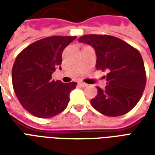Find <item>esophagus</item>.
Returning a JSON list of instances; mask_svg holds the SVG:
<instances>
[{"label":"esophagus","mask_w":155,"mask_h":155,"mask_svg":"<svg viewBox=\"0 0 155 155\" xmlns=\"http://www.w3.org/2000/svg\"><path fill=\"white\" fill-rule=\"evenodd\" d=\"M78 84H79V85H81V87H86V86L88 85L87 84H85V83H84V82H79Z\"/></svg>","instance_id":"34e87169"}]
</instances>
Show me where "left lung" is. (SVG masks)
Listing matches in <instances>:
<instances>
[{
	"label": "left lung",
	"mask_w": 155,
	"mask_h": 155,
	"mask_svg": "<svg viewBox=\"0 0 155 155\" xmlns=\"http://www.w3.org/2000/svg\"><path fill=\"white\" fill-rule=\"evenodd\" d=\"M79 42L91 45L96 54L97 70L106 71V86L98 87L91 105L106 116H120L131 110L143 94L146 74L136 49L108 35H85Z\"/></svg>",
	"instance_id": "obj_1"
}]
</instances>
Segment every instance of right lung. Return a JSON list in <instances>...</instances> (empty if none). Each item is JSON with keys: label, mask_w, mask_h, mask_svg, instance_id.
Returning <instances> with one entry per match:
<instances>
[{"label": "right lung", "mask_w": 155, "mask_h": 155, "mask_svg": "<svg viewBox=\"0 0 155 155\" xmlns=\"http://www.w3.org/2000/svg\"><path fill=\"white\" fill-rule=\"evenodd\" d=\"M76 36H51L32 43L17 55L12 72L16 97L30 114L51 118L67 107L77 83L54 81L51 74L61 69L62 52Z\"/></svg>", "instance_id": "add662e5"}]
</instances>
